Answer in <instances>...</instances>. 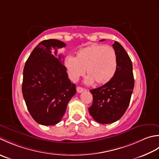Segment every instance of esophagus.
<instances>
[{
	"label": "esophagus",
	"mask_w": 159,
	"mask_h": 159,
	"mask_svg": "<svg viewBox=\"0 0 159 159\" xmlns=\"http://www.w3.org/2000/svg\"><path fill=\"white\" fill-rule=\"evenodd\" d=\"M83 91H84V89L82 88V87L80 86H77V92L78 93H82Z\"/></svg>",
	"instance_id": "esophagus-1"
}]
</instances>
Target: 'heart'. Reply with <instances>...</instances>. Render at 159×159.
Wrapping results in <instances>:
<instances>
[{
	"label": "heart",
	"instance_id": "heart-1",
	"mask_svg": "<svg viewBox=\"0 0 159 159\" xmlns=\"http://www.w3.org/2000/svg\"><path fill=\"white\" fill-rule=\"evenodd\" d=\"M64 66L70 78L78 80L84 73L88 75L86 84H105L115 76L117 69V56L111 46L93 44L80 48L75 57L68 56L64 60Z\"/></svg>",
	"mask_w": 159,
	"mask_h": 159
}]
</instances>
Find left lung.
Wrapping results in <instances>:
<instances>
[{
	"label": "left lung",
	"instance_id": "1",
	"mask_svg": "<svg viewBox=\"0 0 159 159\" xmlns=\"http://www.w3.org/2000/svg\"><path fill=\"white\" fill-rule=\"evenodd\" d=\"M112 47L117 56L115 76L104 85L90 90L93 101L89 113L94 120L102 124H112L124 115L134 86L132 63L128 54L118 42L115 41Z\"/></svg>",
	"mask_w": 159,
	"mask_h": 159
}]
</instances>
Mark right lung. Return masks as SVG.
<instances>
[{
    "instance_id": "obj_1",
    "label": "right lung",
    "mask_w": 159,
    "mask_h": 159,
    "mask_svg": "<svg viewBox=\"0 0 159 159\" xmlns=\"http://www.w3.org/2000/svg\"><path fill=\"white\" fill-rule=\"evenodd\" d=\"M65 47V43L58 40L42 41L25 63L22 95L30 115L39 124L59 123L76 93L75 84L69 79L61 61L63 56H57V48ZM51 48L56 49L54 54L51 53Z\"/></svg>"
}]
</instances>
